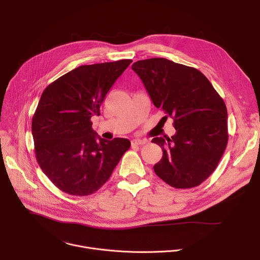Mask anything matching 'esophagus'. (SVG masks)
I'll return each instance as SVG.
<instances>
[{
    "instance_id": "1",
    "label": "esophagus",
    "mask_w": 260,
    "mask_h": 260,
    "mask_svg": "<svg viewBox=\"0 0 260 260\" xmlns=\"http://www.w3.org/2000/svg\"><path fill=\"white\" fill-rule=\"evenodd\" d=\"M148 141L145 140V139H135L132 141V144L133 145H143V144H146Z\"/></svg>"
}]
</instances>
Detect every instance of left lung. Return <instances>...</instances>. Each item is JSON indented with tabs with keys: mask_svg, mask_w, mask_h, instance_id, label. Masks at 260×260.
<instances>
[{
	"mask_svg": "<svg viewBox=\"0 0 260 260\" xmlns=\"http://www.w3.org/2000/svg\"><path fill=\"white\" fill-rule=\"evenodd\" d=\"M132 69L154 106L174 119V136L152 139L162 149L155 174L175 188L198 186L214 172L228 145L224 101L194 68L156 57L136 61Z\"/></svg>",
	"mask_w": 260,
	"mask_h": 260,
	"instance_id": "8db88e82",
	"label": "left lung"
}]
</instances>
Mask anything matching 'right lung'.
Instances as JSON below:
<instances>
[{
  "instance_id": "1",
  "label": "right lung",
  "mask_w": 260,
  "mask_h": 260,
  "mask_svg": "<svg viewBox=\"0 0 260 260\" xmlns=\"http://www.w3.org/2000/svg\"><path fill=\"white\" fill-rule=\"evenodd\" d=\"M132 59L80 66L43 91L31 121L35 153L43 173L61 191L95 192L131 147L127 139H102L91 117Z\"/></svg>"
}]
</instances>
